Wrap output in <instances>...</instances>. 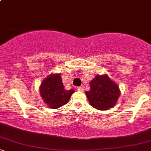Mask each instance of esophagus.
<instances>
[{
  "label": "esophagus",
  "instance_id": "34e87169",
  "mask_svg": "<svg viewBox=\"0 0 151 151\" xmlns=\"http://www.w3.org/2000/svg\"><path fill=\"white\" fill-rule=\"evenodd\" d=\"M78 91H84V88L82 86H79V87H78Z\"/></svg>",
  "mask_w": 151,
  "mask_h": 151
}]
</instances>
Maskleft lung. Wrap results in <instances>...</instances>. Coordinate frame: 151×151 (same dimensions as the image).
<instances>
[{
  "instance_id": "8db88e82",
  "label": "left lung",
  "mask_w": 151,
  "mask_h": 151,
  "mask_svg": "<svg viewBox=\"0 0 151 151\" xmlns=\"http://www.w3.org/2000/svg\"><path fill=\"white\" fill-rule=\"evenodd\" d=\"M85 94L88 102L98 110H108L116 104L120 91L116 82L107 74L97 75L90 82V90Z\"/></svg>"
}]
</instances>
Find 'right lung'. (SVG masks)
<instances>
[{"instance_id": "add662e5", "label": "right lung", "mask_w": 151, "mask_h": 151, "mask_svg": "<svg viewBox=\"0 0 151 151\" xmlns=\"http://www.w3.org/2000/svg\"><path fill=\"white\" fill-rule=\"evenodd\" d=\"M39 91L45 104L51 109H58L69 102L75 90H66L60 73H51L41 82Z\"/></svg>"}]
</instances>
